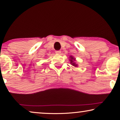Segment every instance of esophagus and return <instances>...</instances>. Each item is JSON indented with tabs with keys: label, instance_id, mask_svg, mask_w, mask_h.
<instances>
[{
	"label": "esophagus",
	"instance_id": "esophagus-1",
	"mask_svg": "<svg viewBox=\"0 0 120 120\" xmlns=\"http://www.w3.org/2000/svg\"><path fill=\"white\" fill-rule=\"evenodd\" d=\"M55 53H56L57 54H60L61 53V51L60 50H56V51H55Z\"/></svg>",
	"mask_w": 120,
	"mask_h": 120
}]
</instances>
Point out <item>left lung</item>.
<instances>
[{"instance_id":"1","label":"left lung","mask_w":120,"mask_h":120,"mask_svg":"<svg viewBox=\"0 0 120 120\" xmlns=\"http://www.w3.org/2000/svg\"><path fill=\"white\" fill-rule=\"evenodd\" d=\"M69 60H70V64H71L72 66H75V67H77L78 66V64H76V62H75V61H76V60H75V58H74L73 56L70 55Z\"/></svg>"}]
</instances>
